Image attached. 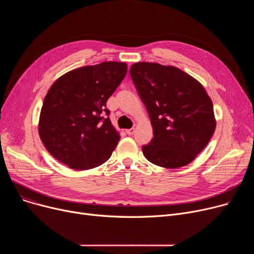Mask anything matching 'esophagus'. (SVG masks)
<instances>
[{
  "label": "esophagus",
  "instance_id": "34e87169",
  "mask_svg": "<svg viewBox=\"0 0 254 254\" xmlns=\"http://www.w3.org/2000/svg\"><path fill=\"white\" fill-rule=\"evenodd\" d=\"M126 132L127 135H132L135 132V128L131 127V128H128V129H126Z\"/></svg>",
  "mask_w": 254,
  "mask_h": 254
}]
</instances>
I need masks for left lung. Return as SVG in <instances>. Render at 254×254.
<instances>
[{"instance_id": "1", "label": "left lung", "mask_w": 254, "mask_h": 254, "mask_svg": "<svg viewBox=\"0 0 254 254\" xmlns=\"http://www.w3.org/2000/svg\"><path fill=\"white\" fill-rule=\"evenodd\" d=\"M129 73L153 128V139L142 147L145 157L167 169L190 164L216 127L204 86L174 65L140 62Z\"/></svg>"}]
</instances>
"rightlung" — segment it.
I'll use <instances>...</instances> for the list:
<instances>
[{
	"label": "right lung",
	"mask_w": 254,
	"mask_h": 254,
	"mask_svg": "<svg viewBox=\"0 0 254 254\" xmlns=\"http://www.w3.org/2000/svg\"><path fill=\"white\" fill-rule=\"evenodd\" d=\"M127 64L104 62L72 70L49 88L38 130L47 151L73 170H89L110 158L120 139L106 103L123 81Z\"/></svg>",
	"instance_id": "1"
}]
</instances>
